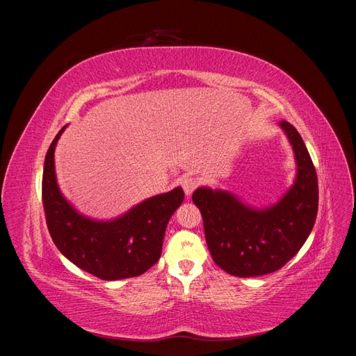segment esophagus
Returning a JSON list of instances; mask_svg holds the SVG:
<instances>
[{"label": "esophagus", "instance_id": "esophagus-1", "mask_svg": "<svg viewBox=\"0 0 356 356\" xmlns=\"http://www.w3.org/2000/svg\"><path fill=\"white\" fill-rule=\"evenodd\" d=\"M181 186H182V188H184V193L187 196H190L193 191L196 190V187H197V179L196 178H193V177H186V178H182V181H181Z\"/></svg>", "mask_w": 356, "mask_h": 356}]
</instances>
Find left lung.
I'll return each instance as SVG.
<instances>
[{
  "mask_svg": "<svg viewBox=\"0 0 356 356\" xmlns=\"http://www.w3.org/2000/svg\"><path fill=\"white\" fill-rule=\"evenodd\" d=\"M279 126L293 147L297 175L277 203L257 209L225 190L199 187L193 193L213 261L233 276L251 277L279 270L305 245L316 220L314 161L297 129L285 120Z\"/></svg>",
  "mask_w": 356,
  "mask_h": 356,
  "instance_id": "left-lung-1",
  "label": "left lung"
}]
</instances>
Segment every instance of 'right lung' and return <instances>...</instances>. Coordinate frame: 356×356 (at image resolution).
<instances>
[{
	"label": "right lung",
	"instance_id": "1",
	"mask_svg": "<svg viewBox=\"0 0 356 356\" xmlns=\"http://www.w3.org/2000/svg\"><path fill=\"white\" fill-rule=\"evenodd\" d=\"M63 126L50 144L42 170V207L53 242L81 270L104 281L135 277L154 266L166 225L184 200L177 187L148 197L114 220L84 217L63 197L55 172V148Z\"/></svg>",
	"mask_w": 356,
	"mask_h": 356
}]
</instances>
